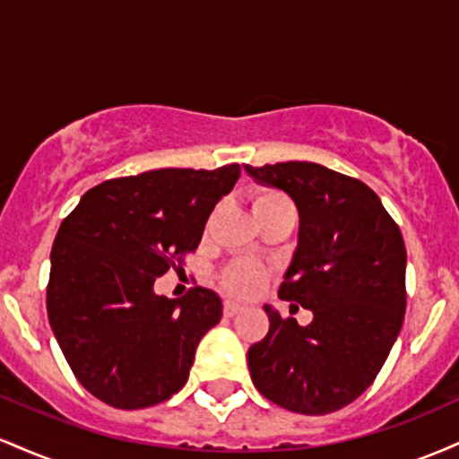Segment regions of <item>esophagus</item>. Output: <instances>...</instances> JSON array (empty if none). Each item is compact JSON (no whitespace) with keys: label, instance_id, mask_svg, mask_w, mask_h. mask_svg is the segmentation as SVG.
I'll list each match as a JSON object with an SVG mask.
<instances>
[{"label":"esophagus","instance_id":"obj_1","mask_svg":"<svg viewBox=\"0 0 459 459\" xmlns=\"http://www.w3.org/2000/svg\"><path fill=\"white\" fill-rule=\"evenodd\" d=\"M241 310H244V307H241V304L224 302V315H226V317H235V315L241 313Z\"/></svg>","mask_w":459,"mask_h":459}]
</instances>
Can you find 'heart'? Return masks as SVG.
I'll return each mask as SVG.
<instances>
[{"label": "heart", "mask_w": 459, "mask_h": 459, "mask_svg": "<svg viewBox=\"0 0 459 459\" xmlns=\"http://www.w3.org/2000/svg\"><path fill=\"white\" fill-rule=\"evenodd\" d=\"M255 215L272 212V209L278 207H291L287 198L282 194L272 192V189H261V192L255 194ZM265 270L256 265V263L250 261H239L229 265L226 270L220 273V284L233 296H255V293L261 291V287L265 284Z\"/></svg>", "instance_id": "1"}]
</instances>
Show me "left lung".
<instances>
[{
    "mask_svg": "<svg viewBox=\"0 0 459 459\" xmlns=\"http://www.w3.org/2000/svg\"><path fill=\"white\" fill-rule=\"evenodd\" d=\"M299 212L298 247L278 296L308 325L265 308L270 332L247 350L256 391L299 414L345 408L371 386L405 313V246L382 200L358 178L310 161L244 166Z\"/></svg>",
    "mask_w": 459,
    "mask_h": 459,
    "instance_id": "1",
    "label": "left lung"
}]
</instances>
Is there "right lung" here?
<instances>
[{"mask_svg": "<svg viewBox=\"0 0 459 459\" xmlns=\"http://www.w3.org/2000/svg\"><path fill=\"white\" fill-rule=\"evenodd\" d=\"M239 163L161 168L88 189L51 247L47 313L75 377L108 405L140 410L186 386L204 334L222 319L212 289L157 296L152 284L203 239Z\"/></svg>", "mask_w": 459, "mask_h": 459, "instance_id": "obj_1", "label": "right lung"}]
</instances>
